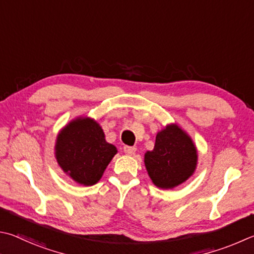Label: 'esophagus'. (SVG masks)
Instances as JSON below:
<instances>
[{
  "label": "esophagus",
  "mask_w": 254,
  "mask_h": 254,
  "mask_svg": "<svg viewBox=\"0 0 254 254\" xmlns=\"http://www.w3.org/2000/svg\"><path fill=\"white\" fill-rule=\"evenodd\" d=\"M123 151L124 153L127 154V155H133L135 153L136 151V147L135 146H128V145H126L123 147Z\"/></svg>",
  "instance_id": "1"
}]
</instances>
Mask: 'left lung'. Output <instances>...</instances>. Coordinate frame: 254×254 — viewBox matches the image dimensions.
<instances>
[{
    "label": "left lung",
    "mask_w": 254,
    "mask_h": 254,
    "mask_svg": "<svg viewBox=\"0 0 254 254\" xmlns=\"http://www.w3.org/2000/svg\"><path fill=\"white\" fill-rule=\"evenodd\" d=\"M196 160V149L190 136L174 124L158 133L153 151H147L144 156L152 182L161 189H172L190 178Z\"/></svg>",
    "instance_id": "obj_1"
}]
</instances>
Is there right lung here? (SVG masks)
<instances>
[{
    "mask_svg": "<svg viewBox=\"0 0 254 254\" xmlns=\"http://www.w3.org/2000/svg\"><path fill=\"white\" fill-rule=\"evenodd\" d=\"M57 160L63 171L77 183L93 186L102 177L117 147L104 139L103 130L89 118L77 119L58 136Z\"/></svg>",
    "mask_w": 254,
    "mask_h": 254,
    "instance_id": "add662e5",
    "label": "right lung"
}]
</instances>
